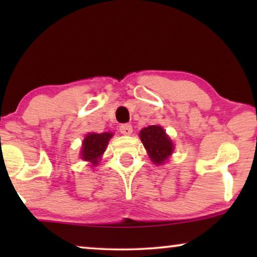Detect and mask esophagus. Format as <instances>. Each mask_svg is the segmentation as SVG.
<instances>
[{"mask_svg":"<svg viewBox=\"0 0 257 257\" xmlns=\"http://www.w3.org/2000/svg\"><path fill=\"white\" fill-rule=\"evenodd\" d=\"M119 131L124 136H130L132 133V125L131 124H121L119 126Z\"/></svg>","mask_w":257,"mask_h":257,"instance_id":"obj_1","label":"esophagus"}]
</instances>
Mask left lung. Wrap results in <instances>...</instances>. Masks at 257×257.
<instances>
[{"instance_id":"obj_1","label":"left lung","mask_w":257,"mask_h":257,"mask_svg":"<svg viewBox=\"0 0 257 257\" xmlns=\"http://www.w3.org/2000/svg\"><path fill=\"white\" fill-rule=\"evenodd\" d=\"M140 139L156 165H161L173 152V144L161 126L152 125L140 131Z\"/></svg>"}]
</instances>
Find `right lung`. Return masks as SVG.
I'll list each match as a JSON object with an SVG mask.
<instances>
[{"instance_id": "obj_1", "label": "right lung", "mask_w": 257, "mask_h": 257, "mask_svg": "<svg viewBox=\"0 0 257 257\" xmlns=\"http://www.w3.org/2000/svg\"><path fill=\"white\" fill-rule=\"evenodd\" d=\"M112 137V133H89L83 142L82 159L90 161L92 165H97L98 159L106 149L107 143Z\"/></svg>"}]
</instances>
